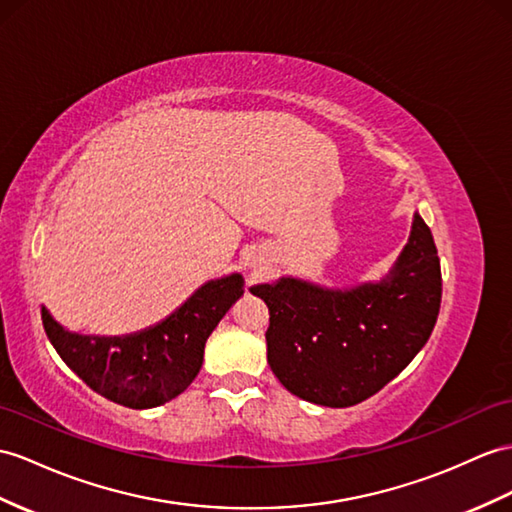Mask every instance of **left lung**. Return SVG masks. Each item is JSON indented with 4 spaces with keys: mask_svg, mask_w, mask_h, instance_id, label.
I'll return each mask as SVG.
<instances>
[{
    "mask_svg": "<svg viewBox=\"0 0 512 512\" xmlns=\"http://www.w3.org/2000/svg\"><path fill=\"white\" fill-rule=\"evenodd\" d=\"M269 308L267 363L286 391L345 408L376 395L428 343L441 308V263L426 221L380 282L326 289L297 278L252 286Z\"/></svg>",
    "mask_w": 512,
    "mask_h": 512,
    "instance_id": "left-lung-1",
    "label": "left lung"
}]
</instances>
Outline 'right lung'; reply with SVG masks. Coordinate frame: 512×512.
<instances>
[{
    "label": "right lung",
    "mask_w": 512,
    "mask_h": 512,
    "mask_svg": "<svg viewBox=\"0 0 512 512\" xmlns=\"http://www.w3.org/2000/svg\"><path fill=\"white\" fill-rule=\"evenodd\" d=\"M243 295V276L210 280L156 326L126 336L67 332L43 306V328L58 356L106 400L154 408L178 397L202 369L210 332Z\"/></svg>",
    "instance_id": "add662e5"
}]
</instances>
